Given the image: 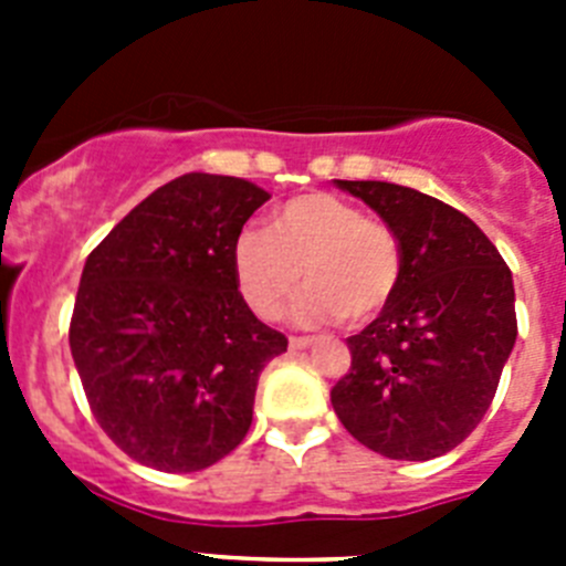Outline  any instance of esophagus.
I'll return each instance as SVG.
<instances>
[{"instance_id":"obj_1","label":"esophagus","mask_w":566,"mask_h":566,"mask_svg":"<svg viewBox=\"0 0 566 566\" xmlns=\"http://www.w3.org/2000/svg\"><path fill=\"white\" fill-rule=\"evenodd\" d=\"M308 345H314L312 337H292V339H289V348H292V352H306Z\"/></svg>"}]
</instances>
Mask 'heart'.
<instances>
[{"label":"heart","instance_id":"obj_1","mask_svg":"<svg viewBox=\"0 0 566 566\" xmlns=\"http://www.w3.org/2000/svg\"><path fill=\"white\" fill-rule=\"evenodd\" d=\"M294 317L303 326L334 319L368 323L394 300L402 249L388 223L365 218L357 203L332 192L297 195L266 229H240L232 240L238 292L260 319H277L300 286Z\"/></svg>","mask_w":566,"mask_h":566}]
</instances>
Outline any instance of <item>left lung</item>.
<instances>
[{
  "instance_id": "obj_1",
  "label": "left lung",
  "mask_w": 566,
  "mask_h": 566,
  "mask_svg": "<svg viewBox=\"0 0 566 566\" xmlns=\"http://www.w3.org/2000/svg\"><path fill=\"white\" fill-rule=\"evenodd\" d=\"M382 218L402 280L374 323L348 337L332 388L345 431L388 459L428 462L482 422L516 343L513 274L468 214L388 181H337Z\"/></svg>"
}]
</instances>
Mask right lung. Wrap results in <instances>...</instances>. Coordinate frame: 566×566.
<instances>
[{
	"label": "right lung",
	"mask_w": 566,
	"mask_h": 566,
	"mask_svg": "<svg viewBox=\"0 0 566 566\" xmlns=\"http://www.w3.org/2000/svg\"><path fill=\"white\" fill-rule=\"evenodd\" d=\"M269 198L243 178L181 175L90 252L70 352L90 411L135 462L192 473L247 437L260 371L289 345L232 274L234 234Z\"/></svg>",
	"instance_id": "right-lung-1"
}]
</instances>
